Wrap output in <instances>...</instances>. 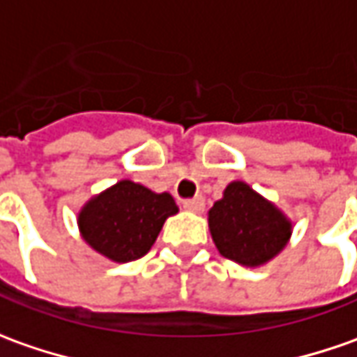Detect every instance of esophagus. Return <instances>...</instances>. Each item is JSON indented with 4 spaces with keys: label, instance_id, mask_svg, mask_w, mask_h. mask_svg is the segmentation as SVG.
Returning a JSON list of instances; mask_svg holds the SVG:
<instances>
[{
    "label": "esophagus",
    "instance_id": "34e87169",
    "mask_svg": "<svg viewBox=\"0 0 357 357\" xmlns=\"http://www.w3.org/2000/svg\"><path fill=\"white\" fill-rule=\"evenodd\" d=\"M183 207L188 211H193V213H202L203 209H205V202H203V197L199 195V197H193V199H185Z\"/></svg>",
    "mask_w": 357,
    "mask_h": 357
}]
</instances>
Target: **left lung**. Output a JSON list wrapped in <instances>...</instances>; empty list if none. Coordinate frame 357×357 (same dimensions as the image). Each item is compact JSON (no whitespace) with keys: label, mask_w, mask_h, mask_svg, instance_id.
Listing matches in <instances>:
<instances>
[{"label":"left lung","mask_w":357,"mask_h":357,"mask_svg":"<svg viewBox=\"0 0 357 357\" xmlns=\"http://www.w3.org/2000/svg\"><path fill=\"white\" fill-rule=\"evenodd\" d=\"M209 231L225 259L259 266L282 251L290 221L247 183L233 181L209 209Z\"/></svg>","instance_id":"8db88e82"}]
</instances>
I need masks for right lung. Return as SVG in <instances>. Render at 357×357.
Returning <instances> with one entry per match:
<instances>
[{
    "instance_id": "add662e5",
    "label": "right lung",
    "mask_w": 357,
    "mask_h": 357,
    "mask_svg": "<svg viewBox=\"0 0 357 357\" xmlns=\"http://www.w3.org/2000/svg\"><path fill=\"white\" fill-rule=\"evenodd\" d=\"M178 213L169 193H154L122 179L86 203L79 227L94 251L116 263H130L152 249L167 217Z\"/></svg>"
}]
</instances>
